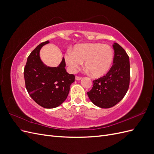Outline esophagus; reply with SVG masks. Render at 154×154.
Wrapping results in <instances>:
<instances>
[{
	"instance_id": "34e87169",
	"label": "esophagus",
	"mask_w": 154,
	"mask_h": 154,
	"mask_svg": "<svg viewBox=\"0 0 154 154\" xmlns=\"http://www.w3.org/2000/svg\"><path fill=\"white\" fill-rule=\"evenodd\" d=\"M75 78H76V80H81V79H82V77H80V76H76Z\"/></svg>"
}]
</instances>
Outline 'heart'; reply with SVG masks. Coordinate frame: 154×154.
Listing matches in <instances>:
<instances>
[{
  "label": "heart",
  "instance_id": "obj_1",
  "mask_svg": "<svg viewBox=\"0 0 154 154\" xmlns=\"http://www.w3.org/2000/svg\"><path fill=\"white\" fill-rule=\"evenodd\" d=\"M114 52L110 45L100 43L76 45L71 53L65 55L70 71L75 72L85 62V67L94 78L104 76L109 71L113 61Z\"/></svg>",
  "mask_w": 154,
  "mask_h": 154
}]
</instances>
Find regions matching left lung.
Wrapping results in <instances>:
<instances>
[{
    "mask_svg": "<svg viewBox=\"0 0 154 154\" xmlns=\"http://www.w3.org/2000/svg\"><path fill=\"white\" fill-rule=\"evenodd\" d=\"M113 65L106 75L93 81L92 89L87 92L91 101L100 108L112 107L122 100L130 84L129 57L117 43L113 44Z\"/></svg>",
    "mask_w": 154,
    "mask_h": 154,
    "instance_id": "8db88e82",
    "label": "left lung"
}]
</instances>
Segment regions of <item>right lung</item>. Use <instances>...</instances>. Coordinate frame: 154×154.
Segmentation results:
<instances>
[{
    "label": "right lung",
    "mask_w": 154,
    "mask_h": 154,
    "mask_svg": "<svg viewBox=\"0 0 154 154\" xmlns=\"http://www.w3.org/2000/svg\"><path fill=\"white\" fill-rule=\"evenodd\" d=\"M49 42L48 40L41 43L31 53L24 75L26 88L32 99L44 108L53 109L66 100L75 76L67 72L64 58L57 67L45 66L41 61L40 50Z\"/></svg>",
    "instance_id": "add662e5"
}]
</instances>
